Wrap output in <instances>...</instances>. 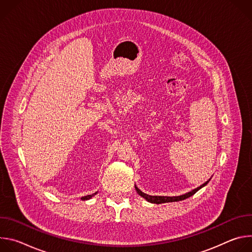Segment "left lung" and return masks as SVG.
Here are the masks:
<instances>
[{
  "label": "left lung",
  "mask_w": 252,
  "mask_h": 252,
  "mask_svg": "<svg viewBox=\"0 0 252 252\" xmlns=\"http://www.w3.org/2000/svg\"><path fill=\"white\" fill-rule=\"evenodd\" d=\"M210 181V179H208V181L206 183H204L203 185H201L200 187H198L197 189L186 193V194H183V195H178V196H158V195H149L145 192H142L140 189H138L136 188V186H134L135 188V190L136 192L142 196L145 199H147L149 202H152V203H157V204H159V203H165V202H173V201H179V200H184L191 195H193L197 190H199L201 188H203L204 186H206L208 184V182Z\"/></svg>",
  "instance_id": "obj_1"
}]
</instances>
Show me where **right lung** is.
Instances as JSON below:
<instances>
[{
	"instance_id": "add662e5",
	"label": "right lung",
	"mask_w": 252,
	"mask_h": 252,
	"mask_svg": "<svg viewBox=\"0 0 252 252\" xmlns=\"http://www.w3.org/2000/svg\"><path fill=\"white\" fill-rule=\"evenodd\" d=\"M94 194H96V192L95 193H93V194H90V195H86V196H83L81 199L82 200H88V199H90V198H92Z\"/></svg>"
}]
</instances>
